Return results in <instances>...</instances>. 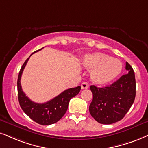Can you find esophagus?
Segmentation results:
<instances>
[{
  "label": "esophagus",
  "mask_w": 148,
  "mask_h": 148,
  "mask_svg": "<svg viewBox=\"0 0 148 148\" xmlns=\"http://www.w3.org/2000/svg\"><path fill=\"white\" fill-rule=\"evenodd\" d=\"M88 87H89V84L87 83H86V82H84L81 84V89H88Z\"/></svg>",
  "instance_id": "34e87169"
}]
</instances>
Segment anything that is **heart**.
I'll return each mask as SVG.
<instances>
[{"instance_id": "1", "label": "heart", "mask_w": 148, "mask_h": 148, "mask_svg": "<svg viewBox=\"0 0 148 148\" xmlns=\"http://www.w3.org/2000/svg\"><path fill=\"white\" fill-rule=\"evenodd\" d=\"M83 65L87 70H92L91 80L98 85H105L112 81L122 70V63L119 59L102 52L86 55L83 60Z\"/></svg>"}]
</instances>
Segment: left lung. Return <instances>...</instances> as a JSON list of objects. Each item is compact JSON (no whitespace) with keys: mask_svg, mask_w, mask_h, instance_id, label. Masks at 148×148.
Masks as SVG:
<instances>
[{"mask_svg":"<svg viewBox=\"0 0 148 148\" xmlns=\"http://www.w3.org/2000/svg\"><path fill=\"white\" fill-rule=\"evenodd\" d=\"M128 74L111 85L103 87L91 85L93 100L89 105L91 115L100 124H111L124 118L133 104L136 81L133 69L126 63Z\"/></svg>","mask_w":148,"mask_h":148,"instance_id":"8db88e82","label":"left lung"}]
</instances>
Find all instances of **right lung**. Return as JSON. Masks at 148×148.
<instances>
[{"label": "right lung", "mask_w": 148, "mask_h": 148, "mask_svg": "<svg viewBox=\"0 0 148 148\" xmlns=\"http://www.w3.org/2000/svg\"><path fill=\"white\" fill-rule=\"evenodd\" d=\"M42 48L36 50L33 53L40 51ZM30 57L22 65L17 82L18 100H19L20 105L24 113L37 124L45 125V126L55 124L60 120L66 113L70 99L76 96L80 92V86L66 89L55 98L45 103L39 104L33 102L23 92L20 83L22 72Z\"/></svg>", "instance_id": "add662e5"}]
</instances>
